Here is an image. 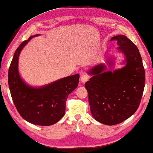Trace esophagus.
Listing matches in <instances>:
<instances>
[{
	"mask_svg": "<svg viewBox=\"0 0 153 153\" xmlns=\"http://www.w3.org/2000/svg\"><path fill=\"white\" fill-rule=\"evenodd\" d=\"M89 79V76L87 74H84L82 75V76H81V82L82 83H86L87 81H88Z\"/></svg>",
	"mask_w": 153,
	"mask_h": 153,
	"instance_id": "esophagus-1",
	"label": "esophagus"
}]
</instances>
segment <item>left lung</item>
Listing matches in <instances>:
<instances>
[{
    "label": "left lung",
    "mask_w": 153,
    "mask_h": 153,
    "mask_svg": "<svg viewBox=\"0 0 153 153\" xmlns=\"http://www.w3.org/2000/svg\"><path fill=\"white\" fill-rule=\"evenodd\" d=\"M117 41V50L124 54L126 65L111 72L105 64L88 71L92 77L85 84L94 118L112 126L122 123L133 115L139 107L146 81L142 58L136 45L124 35L113 36ZM112 57L109 65L114 64Z\"/></svg>",
    "instance_id": "8db88e82"
}]
</instances>
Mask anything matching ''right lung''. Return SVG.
<instances>
[{"mask_svg":"<svg viewBox=\"0 0 153 153\" xmlns=\"http://www.w3.org/2000/svg\"><path fill=\"white\" fill-rule=\"evenodd\" d=\"M37 36L24 41L16 50L8 71V85L14 104L24 120L33 124L50 126L65 115L67 97L78 86L79 74L65 77L39 88L26 84L19 74V56L23 48Z\"/></svg>","mask_w":153,"mask_h":153,"instance_id":"1","label":"right lung"}]
</instances>
